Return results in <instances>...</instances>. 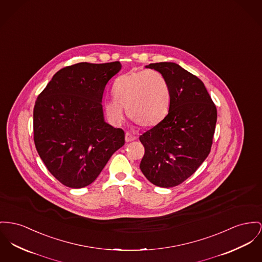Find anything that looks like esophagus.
Returning a JSON list of instances; mask_svg holds the SVG:
<instances>
[{
    "label": "esophagus",
    "instance_id": "obj_1",
    "mask_svg": "<svg viewBox=\"0 0 262 262\" xmlns=\"http://www.w3.org/2000/svg\"><path fill=\"white\" fill-rule=\"evenodd\" d=\"M135 139H136V137L133 136L132 134H130V133H128V132L125 134V141H126V142H131V141H134Z\"/></svg>",
    "mask_w": 262,
    "mask_h": 262
}]
</instances>
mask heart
<instances>
[{
  "instance_id": "obj_1",
  "label": "heart",
  "mask_w": 262,
  "mask_h": 262,
  "mask_svg": "<svg viewBox=\"0 0 262 262\" xmlns=\"http://www.w3.org/2000/svg\"><path fill=\"white\" fill-rule=\"evenodd\" d=\"M113 99L104 102L109 121L119 125L127 116L142 127H152L168 114L171 91L166 78L157 70H140L117 77L112 86Z\"/></svg>"
}]
</instances>
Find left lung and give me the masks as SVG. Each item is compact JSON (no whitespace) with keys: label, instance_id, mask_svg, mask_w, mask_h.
<instances>
[{"label":"left lung","instance_id":"obj_1","mask_svg":"<svg viewBox=\"0 0 262 262\" xmlns=\"http://www.w3.org/2000/svg\"><path fill=\"white\" fill-rule=\"evenodd\" d=\"M171 91L168 115L139 137L145 148L140 163L155 186L172 188L191 177L209 156L217 118L203 81L174 62L150 63Z\"/></svg>","mask_w":262,"mask_h":262}]
</instances>
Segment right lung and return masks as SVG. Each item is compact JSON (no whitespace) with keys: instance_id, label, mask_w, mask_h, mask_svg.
I'll return each mask as SVG.
<instances>
[{"instance_id":"obj_1","label":"right lung","mask_w":262,"mask_h":262,"mask_svg":"<svg viewBox=\"0 0 262 262\" xmlns=\"http://www.w3.org/2000/svg\"><path fill=\"white\" fill-rule=\"evenodd\" d=\"M119 61L79 62L58 70L37 96L34 108L35 148L62 185H90L125 143L121 128L104 121L102 96Z\"/></svg>"}]
</instances>
